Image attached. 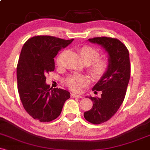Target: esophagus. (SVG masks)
Here are the masks:
<instances>
[{"mask_svg":"<svg viewBox=\"0 0 150 150\" xmlns=\"http://www.w3.org/2000/svg\"><path fill=\"white\" fill-rule=\"evenodd\" d=\"M71 97L72 98H83V96L80 95H77L75 93H71Z\"/></svg>","mask_w":150,"mask_h":150,"instance_id":"obj_1","label":"esophagus"}]
</instances>
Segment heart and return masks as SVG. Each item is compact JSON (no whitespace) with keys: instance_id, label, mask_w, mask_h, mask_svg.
Here are the masks:
<instances>
[{"instance_id":"b5f03b06","label":"heart","mask_w":150,"mask_h":150,"mask_svg":"<svg viewBox=\"0 0 150 150\" xmlns=\"http://www.w3.org/2000/svg\"><path fill=\"white\" fill-rule=\"evenodd\" d=\"M80 54L83 62L89 65L88 71L93 78L100 79L105 75L108 70V62L104 59H99L100 53L97 50L90 46L83 47L80 50ZM57 62L59 64V57ZM64 83L73 92H80L89 83V78L85 75L72 74L66 78Z\"/></svg>"}]
</instances>
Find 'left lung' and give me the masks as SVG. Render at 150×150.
Here are the masks:
<instances>
[{"instance_id": "left-lung-1", "label": "left lung", "mask_w": 150, "mask_h": 150, "mask_svg": "<svg viewBox=\"0 0 150 150\" xmlns=\"http://www.w3.org/2000/svg\"><path fill=\"white\" fill-rule=\"evenodd\" d=\"M88 41L100 45L108 54V70L93 88L96 94L100 91L101 95L100 97L90 96L93 107L84 113L88 121L100 124L109 120L124 101L130 79L129 54L127 47L117 39L102 37Z\"/></svg>"}]
</instances>
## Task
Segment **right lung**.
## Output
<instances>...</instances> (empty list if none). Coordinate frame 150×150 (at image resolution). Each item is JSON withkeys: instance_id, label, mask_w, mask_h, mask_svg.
<instances>
[{"instance_id": "obj_1", "label": "right lung", "mask_w": 150, "mask_h": 150, "mask_svg": "<svg viewBox=\"0 0 150 150\" xmlns=\"http://www.w3.org/2000/svg\"><path fill=\"white\" fill-rule=\"evenodd\" d=\"M72 41L36 36L28 39L22 47L16 70L18 91L26 112L41 122L57 119L70 97L67 91L52 89L46 84L45 75L54 71V58Z\"/></svg>"}]
</instances>
